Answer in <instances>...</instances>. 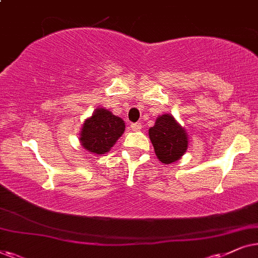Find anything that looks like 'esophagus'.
<instances>
[{
    "label": "esophagus",
    "instance_id": "obj_1",
    "mask_svg": "<svg viewBox=\"0 0 258 258\" xmlns=\"http://www.w3.org/2000/svg\"><path fill=\"white\" fill-rule=\"evenodd\" d=\"M131 128H132V131L138 132V131H140V130H142V123H139V122L132 123V125H131Z\"/></svg>",
    "mask_w": 258,
    "mask_h": 258
}]
</instances>
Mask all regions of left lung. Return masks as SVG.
<instances>
[{"label":"left lung","mask_w":258,"mask_h":258,"mask_svg":"<svg viewBox=\"0 0 258 258\" xmlns=\"http://www.w3.org/2000/svg\"><path fill=\"white\" fill-rule=\"evenodd\" d=\"M149 137L157 158L163 164L174 163L187 150V133L171 114L158 116L154 126L149 130Z\"/></svg>","instance_id":"obj_1"}]
</instances>
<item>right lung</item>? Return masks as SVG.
Returning <instances> with one entry per match:
<instances>
[{
	"instance_id": "obj_1",
	"label": "right lung",
	"mask_w": 258,
	"mask_h": 258,
	"mask_svg": "<svg viewBox=\"0 0 258 258\" xmlns=\"http://www.w3.org/2000/svg\"><path fill=\"white\" fill-rule=\"evenodd\" d=\"M123 132L125 122L120 116L114 115L109 109L98 107L85 120L79 140L88 152L101 156L112 149Z\"/></svg>"
}]
</instances>
